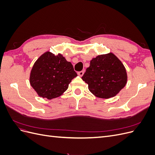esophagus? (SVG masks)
<instances>
[{
	"label": "esophagus",
	"mask_w": 155,
	"mask_h": 155,
	"mask_svg": "<svg viewBox=\"0 0 155 155\" xmlns=\"http://www.w3.org/2000/svg\"><path fill=\"white\" fill-rule=\"evenodd\" d=\"M78 74L79 75V76H83V75L84 74V71H80V72H78Z\"/></svg>",
	"instance_id": "obj_1"
}]
</instances>
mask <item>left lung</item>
I'll use <instances>...</instances> for the list:
<instances>
[{"instance_id": "1", "label": "left lung", "mask_w": 155, "mask_h": 155, "mask_svg": "<svg viewBox=\"0 0 155 155\" xmlns=\"http://www.w3.org/2000/svg\"><path fill=\"white\" fill-rule=\"evenodd\" d=\"M81 78L94 95L107 99L115 96L125 86L127 76L122 63L109 53L93 58Z\"/></svg>"}]
</instances>
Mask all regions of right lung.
Returning <instances> with one entry per match:
<instances>
[{
  "label": "right lung",
  "instance_id": "right-lung-1",
  "mask_svg": "<svg viewBox=\"0 0 155 155\" xmlns=\"http://www.w3.org/2000/svg\"><path fill=\"white\" fill-rule=\"evenodd\" d=\"M76 76L72 63L61 54L46 51L33 66L30 83L39 96L51 100L62 95Z\"/></svg>",
  "mask_w": 155,
  "mask_h": 155
}]
</instances>
